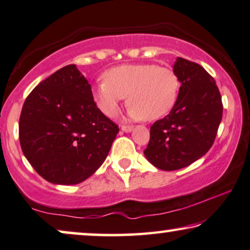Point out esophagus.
Segmentation results:
<instances>
[{
  "instance_id": "esophagus-1",
  "label": "esophagus",
  "mask_w": 250,
  "mask_h": 250,
  "mask_svg": "<svg viewBox=\"0 0 250 250\" xmlns=\"http://www.w3.org/2000/svg\"><path fill=\"white\" fill-rule=\"evenodd\" d=\"M121 130L125 132H131L132 130H134V127H130V125H122Z\"/></svg>"
}]
</instances>
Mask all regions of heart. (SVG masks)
<instances>
[{
  "instance_id": "b5f03b06",
  "label": "heart",
  "mask_w": 250,
  "mask_h": 250,
  "mask_svg": "<svg viewBox=\"0 0 250 250\" xmlns=\"http://www.w3.org/2000/svg\"><path fill=\"white\" fill-rule=\"evenodd\" d=\"M104 79L94 86L92 97L108 118L118 114L120 103L127 97L129 118L154 121L174 108L181 88L178 75L171 68L154 64L116 66L105 73Z\"/></svg>"
}]
</instances>
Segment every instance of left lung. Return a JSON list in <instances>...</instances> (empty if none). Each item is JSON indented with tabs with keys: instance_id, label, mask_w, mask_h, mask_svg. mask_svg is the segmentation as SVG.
Instances as JSON below:
<instances>
[{
	"instance_id": "8db88e82",
	"label": "left lung",
	"mask_w": 250,
	"mask_h": 250,
	"mask_svg": "<svg viewBox=\"0 0 250 250\" xmlns=\"http://www.w3.org/2000/svg\"><path fill=\"white\" fill-rule=\"evenodd\" d=\"M181 81L170 113L153 123L144 155L161 170H178L202 158L214 144L223 104L215 80L195 62L178 57L174 69Z\"/></svg>"
}]
</instances>
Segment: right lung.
I'll list each match as a JSON object with an SVG mask.
<instances>
[{
    "label": "right lung",
    "instance_id": "add662e5",
    "mask_svg": "<svg viewBox=\"0 0 250 250\" xmlns=\"http://www.w3.org/2000/svg\"><path fill=\"white\" fill-rule=\"evenodd\" d=\"M119 132L92 97L91 85L67 65L36 85L22 106L19 141L25 158L52 184L74 185L103 165Z\"/></svg>",
    "mask_w": 250,
    "mask_h": 250
}]
</instances>
